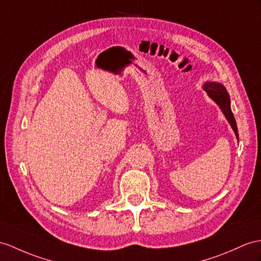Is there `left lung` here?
I'll list each match as a JSON object with an SVG mask.
<instances>
[{
    "mask_svg": "<svg viewBox=\"0 0 261 261\" xmlns=\"http://www.w3.org/2000/svg\"><path fill=\"white\" fill-rule=\"evenodd\" d=\"M204 90L208 93L209 96H211L216 101V103L219 105L222 113H224V115L226 116L228 122L230 123L234 134H236V136L238 138V129H237L236 119H234L233 114L230 109L229 95H228L226 88L221 84H218V83L211 82V83H206V84L204 85Z\"/></svg>",
    "mask_w": 261,
    "mask_h": 261,
    "instance_id": "1",
    "label": "left lung"
}]
</instances>
